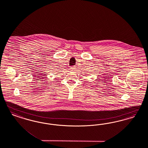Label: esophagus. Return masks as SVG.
<instances>
[{
	"label": "esophagus",
	"mask_w": 148,
	"mask_h": 148,
	"mask_svg": "<svg viewBox=\"0 0 148 148\" xmlns=\"http://www.w3.org/2000/svg\"><path fill=\"white\" fill-rule=\"evenodd\" d=\"M75 68H76V67L75 66H71V71H74Z\"/></svg>",
	"instance_id": "obj_1"
}]
</instances>
